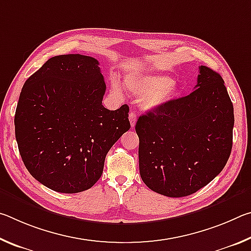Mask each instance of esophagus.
<instances>
[{"mask_svg":"<svg viewBox=\"0 0 251 251\" xmlns=\"http://www.w3.org/2000/svg\"><path fill=\"white\" fill-rule=\"evenodd\" d=\"M136 118H137V115H136L135 113L130 112L129 113V122H130V126L134 127L136 124Z\"/></svg>","mask_w":251,"mask_h":251,"instance_id":"1","label":"esophagus"}]
</instances>
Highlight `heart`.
I'll use <instances>...</instances> for the list:
<instances>
[{
  "instance_id": "1",
  "label": "heart",
  "mask_w": 251,
  "mask_h": 251,
  "mask_svg": "<svg viewBox=\"0 0 251 251\" xmlns=\"http://www.w3.org/2000/svg\"><path fill=\"white\" fill-rule=\"evenodd\" d=\"M125 84L137 96L144 97L142 104L146 109H158L163 107L179 94L180 87L177 80L164 74L145 72L129 73L126 75ZM113 88L120 92V85L113 82Z\"/></svg>"
}]
</instances>
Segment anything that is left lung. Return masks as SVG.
I'll return each instance as SVG.
<instances>
[{
  "mask_svg": "<svg viewBox=\"0 0 251 251\" xmlns=\"http://www.w3.org/2000/svg\"><path fill=\"white\" fill-rule=\"evenodd\" d=\"M224 83L201 65L195 91L139 116V173L148 188L167 197L189 196L223 171L235 123Z\"/></svg>",
  "mask_w": 251,
  "mask_h": 251,
  "instance_id": "obj_1",
  "label": "left lung"
}]
</instances>
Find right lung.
<instances>
[{"label": "right lung", "instance_id": "right-lung-1", "mask_svg": "<svg viewBox=\"0 0 251 251\" xmlns=\"http://www.w3.org/2000/svg\"><path fill=\"white\" fill-rule=\"evenodd\" d=\"M96 58L58 55L26 79L14 124L22 160L37 181L58 193L90 189L105 157L130 128L129 108H105L104 76Z\"/></svg>", "mask_w": 251, "mask_h": 251}]
</instances>
